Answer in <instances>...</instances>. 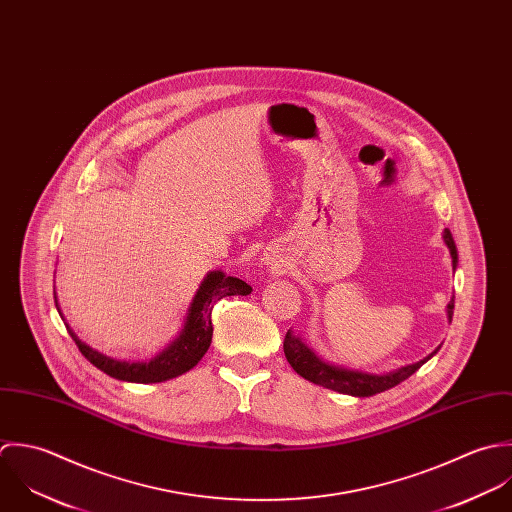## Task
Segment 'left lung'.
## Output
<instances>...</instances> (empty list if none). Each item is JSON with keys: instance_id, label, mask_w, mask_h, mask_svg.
<instances>
[{"instance_id": "8db88e82", "label": "left lung", "mask_w": 512, "mask_h": 512, "mask_svg": "<svg viewBox=\"0 0 512 512\" xmlns=\"http://www.w3.org/2000/svg\"><path fill=\"white\" fill-rule=\"evenodd\" d=\"M443 241L449 247L451 259H453V269H455L457 267V247H455V241H453V235H451L449 229L443 231ZM453 308H455V297L447 305V318H449V322L453 318ZM439 348H435V352H431L427 358H423V360H419V362H415L411 366L400 368V370L390 372V374L376 376V374H364V372H354V370H344V368H334V366L324 364L322 360H318L314 356L312 350H308L307 346L301 342L299 336H295L291 332H287L285 342H283V350H285L287 362L293 366V370L299 376H303L308 382L318 384L322 388H328V390H334V392H340V394L358 396V398H368V396L386 392V390L398 386L400 382L408 380L413 372H417L433 354L439 352Z\"/></svg>"}]
</instances>
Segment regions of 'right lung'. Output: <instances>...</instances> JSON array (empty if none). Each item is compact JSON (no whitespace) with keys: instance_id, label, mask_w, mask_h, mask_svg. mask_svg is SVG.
Returning a JSON list of instances; mask_svg holds the SVG:
<instances>
[{"instance_id":"1","label":"right lung","mask_w":512,"mask_h":512,"mask_svg":"<svg viewBox=\"0 0 512 512\" xmlns=\"http://www.w3.org/2000/svg\"><path fill=\"white\" fill-rule=\"evenodd\" d=\"M251 291L253 289L237 277H225L221 271L209 273L192 301V307L188 310V318L180 336L150 362H120V360L106 358L101 352L83 344L73 334L71 328L67 330L75 340V344L79 346L81 354L110 378H116L122 382H136V384L166 382L170 378H176L192 370L204 358L213 334V326H211L213 305L223 297L249 295ZM55 307H57V299H55Z\"/></svg>"}]
</instances>
